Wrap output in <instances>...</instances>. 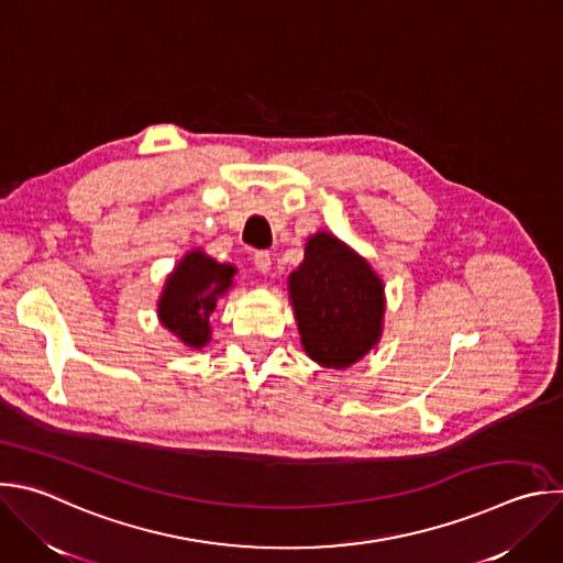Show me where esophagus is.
I'll list each match as a JSON object with an SVG mask.
<instances>
[{"mask_svg": "<svg viewBox=\"0 0 563 563\" xmlns=\"http://www.w3.org/2000/svg\"><path fill=\"white\" fill-rule=\"evenodd\" d=\"M254 265L258 272L267 274L272 269V254L269 252H256L254 254Z\"/></svg>", "mask_w": 563, "mask_h": 563, "instance_id": "esophagus-1", "label": "esophagus"}]
</instances>
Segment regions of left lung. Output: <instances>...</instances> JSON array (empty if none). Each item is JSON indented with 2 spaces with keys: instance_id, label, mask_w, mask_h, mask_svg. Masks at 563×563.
<instances>
[{
  "instance_id": "8db88e82",
  "label": "left lung",
  "mask_w": 563,
  "mask_h": 563,
  "mask_svg": "<svg viewBox=\"0 0 563 563\" xmlns=\"http://www.w3.org/2000/svg\"><path fill=\"white\" fill-rule=\"evenodd\" d=\"M289 298L300 342L322 366H351L383 335L380 276L329 232L307 239L305 261L289 274Z\"/></svg>"
}]
</instances>
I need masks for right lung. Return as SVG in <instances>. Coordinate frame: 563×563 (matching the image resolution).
<instances>
[{
	"label": "right lung",
	"instance_id": "add662e5",
	"mask_svg": "<svg viewBox=\"0 0 563 563\" xmlns=\"http://www.w3.org/2000/svg\"><path fill=\"white\" fill-rule=\"evenodd\" d=\"M236 267L217 263L201 250L187 252L167 276L158 298V320L180 342L201 349L210 342V316L232 287Z\"/></svg>",
	"mask_w": 563,
	"mask_h": 563
}]
</instances>
